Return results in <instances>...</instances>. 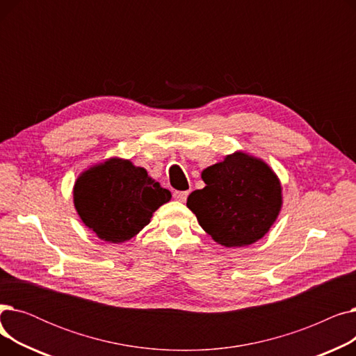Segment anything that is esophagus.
Wrapping results in <instances>:
<instances>
[{
	"mask_svg": "<svg viewBox=\"0 0 356 356\" xmlns=\"http://www.w3.org/2000/svg\"><path fill=\"white\" fill-rule=\"evenodd\" d=\"M188 196H189V192L188 191H184V192H175L173 193V197L176 199V200H179V202H186V199H188Z\"/></svg>",
	"mask_w": 356,
	"mask_h": 356,
	"instance_id": "1",
	"label": "esophagus"
}]
</instances>
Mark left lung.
Instances as JSON below:
<instances>
[{
	"label": "left lung",
	"instance_id": "1",
	"mask_svg": "<svg viewBox=\"0 0 356 356\" xmlns=\"http://www.w3.org/2000/svg\"><path fill=\"white\" fill-rule=\"evenodd\" d=\"M204 188L188 197L199 225L222 247H247L263 238L283 207L282 183L261 159L235 152L202 172Z\"/></svg>",
	"mask_w": 356,
	"mask_h": 356
}]
</instances>
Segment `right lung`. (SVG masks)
Listing matches in <instances>:
<instances>
[{"instance_id":"add662e5","label":"right lung","mask_w":356,"mask_h":356,"mask_svg":"<svg viewBox=\"0 0 356 356\" xmlns=\"http://www.w3.org/2000/svg\"><path fill=\"white\" fill-rule=\"evenodd\" d=\"M172 199L143 167L112 157L89 167L73 186V203L85 225L111 244L136 236Z\"/></svg>"}]
</instances>
